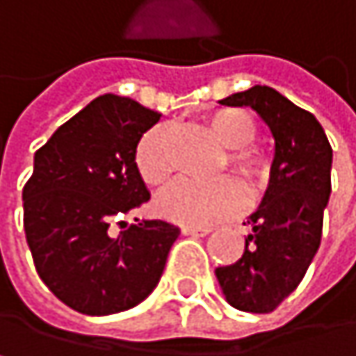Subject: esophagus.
<instances>
[{"mask_svg": "<svg viewBox=\"0 0 356 356\" xmlns=\"http://www.w3.org/2000/svg\"><path fill=\"white\" fill-rule=\"evenodd\" d=\"M182 233L193 237H205L211 233V227H182Z\"/></svg>", "mask_w": 356, "mask_h": 356, "instance_id": "1", "label": "esophagus"}]
</instances>
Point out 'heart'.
I'll return each mask as SVG.
<instances>
[{"instance_id": "b5f03b06", "label": "heart", "mask_w": 356, "mask_h": 356, "mask_svg": "<svg viewBox=\"0 0 356 356\" xmlns=\"http://www.w3.org/2000/svg\"><path fill=\"white\" fill-rule=\"evenodd\" d=\"M209 134L229 147L225 168L229 165L239 178L252 186H260L268 176L266 153L252 145L258 125L252 115L241 108H216L205 117ZM172 127L157 123L140 136L134 163L140 178L149 186H163L172 176V161L168 153ZM245 191L233 178H218L213 182L178 180L157 197V211L182 227H207L213 222L237 216L245 207Z\"/></svg>"}]
</instances>
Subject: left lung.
Here are the masks:
<instances>
[{"label":"left lung","instance_id":"1","mask_svg":"<svg viewBox=\"0 0 356 356\" xmlns=\"http://www.w3.org/2000/svg\"><path fill=\"white\" fill-rule=\"evenodd\" d=\"M220 104L252 106L270 127L275 159L266 195L248 220L243 256L218 266L229 304L245 313L273 310L300 285L313 262L332 193V147L313 113L268 86L237 92Z\"/></svg>","mask_w":356,"mask_h":356}]
</instances>
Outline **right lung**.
Returning <instances> with one entry per match:
<instances>
[{"instance_id":"right-lung-1","label":"right lung","mask_w":356,"mask_h":356,"mask_svg":"<svg viewBox=\"0 0 356 356\" xmlns=\"http://www.w3.org/2000/svg\"><path fill=\"white\" fill-rule=\"evenodd\" d=\"M159 117L131 98L104 94L35 153L22 188L26 243L41 281L77 313L100 317L140 304L157 287L180 235L165 220L108 233L151 199L134 151Z\"/></svg>"}]
</instances>
